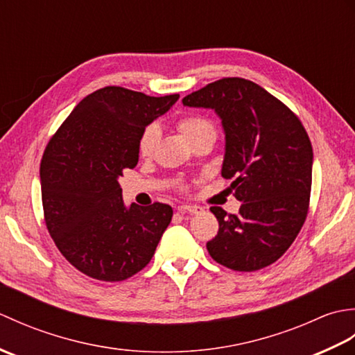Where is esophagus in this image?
I'll return each mask as SVG.
<instances>
[{
    "mask_svg": "<svg viewBox=\"0 0 355 355\" xmlns=\"http://www.w3.org/2000/svg\"><path fill=\"white\" fill-rule=\"evenodd\" d=\"M178 210H180V212H182V214H191V215H200V214H202V207L193 206V205L180 206Z\"/></svg>",
    "mask_w": 355,
    "mask_h": 355,
    "instance_id": "obj_1",
    "label": "esophagus"
}]
</instances>
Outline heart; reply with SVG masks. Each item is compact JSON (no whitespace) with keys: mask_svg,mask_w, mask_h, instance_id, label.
Segmentation results:
<instances>
[{"mask_svg":"<svg viewBox=\"0 0 355 355\" xmlns=\"http://www.w3.org/2000/svg\"><path fill=\"white\" fill-rule=\"evenodd\" d=\"M178 128L189 143L205 134H215L214 125L206 117L201 116L183 117L178 122ZM158 137H160V130L155 125H149L148 128H145V131L141 132L139 140V153L141 157H149L154 153Z\"/></svg>","mask_w":355,"mask_h":355,"instance_id":"heart-1","label":"heart"}]
</instances>
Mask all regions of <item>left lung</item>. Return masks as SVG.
Here are the masks:
<instances>
[{
    "label": "left lung",
    "instance_id": "1",
    "mask_svg": "<svg viewBox=\"0 0 355 355\" xmlns=\"http://www.w3.org/2000/svg\"><path fill=\"white\" fill-rule=\"evenodd\" d=\"M184 107L209 108L224 131L221 175L233 178L238 215L210 207L220 230L207 250L236 271L261 270L288 250L305 223L313 148L300 120L252 80L224 78L187 94Z\"/></svg>",
    "mask_w": 355,
    "mask_h": 355
}]
</instances>
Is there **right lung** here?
Here are the masks:
<instances>
[{
	"label": "right lung",
	"mask_w": 355,
	"mask_h": 355,
	"mask_svg": "<svg viewBox=\"0 0 355 355\" xmlns=\"http://www.w3.org/2000/svg\"><path fill=\"white\" fill-rule=\"evenodd\" d=\"M178 94L153 97L105 87L82 99L53 135L41 162L45 224L65 259L105 282L125 281L153 259L172 207L126 206L119 178L139 162L145 128Z\"/></svg>",
	"instance_id": "1"
}]
</instances>
